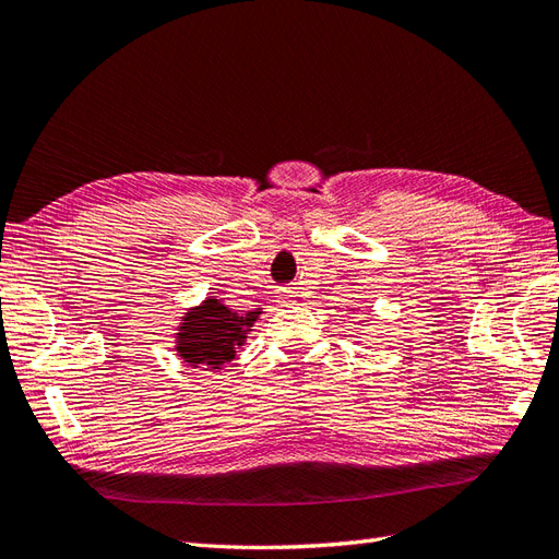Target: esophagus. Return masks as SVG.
I'll list each match as a JSON object with an SVG mask.
<instances>
[{
  "label": "esophagus",
  "instance_id": "1",
  "mask_svg": "<svg viewBox=\"0 0 559 559\" xmlns=\"http://www.w3.org/2000/svg\"><path fill=\"white\" fill-rule=\"evenodd\" d=\"M289 296H292V294H289ZM289 302H292V298H289Z\"/></svg>",
  "mask_w": 559,
  "mask_h": 559
}]
</instances>
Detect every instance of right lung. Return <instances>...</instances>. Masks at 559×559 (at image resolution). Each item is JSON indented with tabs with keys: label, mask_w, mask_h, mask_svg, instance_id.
<instances>
[{
	"label": "right lung",
	"mask_w": 559,
	"mask_h": 559,
	"mask_svg": "<svg viewBox=\"0 0 559 559\" xmlns=\"http://www.w3.org/2000/svg\"><path fill=\"white\" fill-rule=\"evenodd\" d=\"M259 314L261 308L238 314L218 298H207L202 306L181 317L177 333L179 357L195 368L205 366L207 370H218L235 359V349L245 345L247 333Z\"/></svg>",
	"instance_id": "add662e5"
}]
</instances>
